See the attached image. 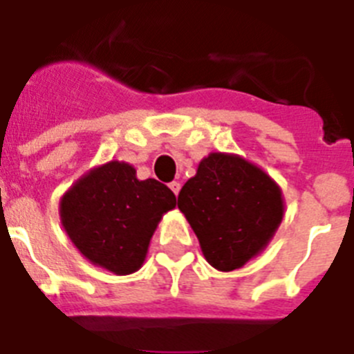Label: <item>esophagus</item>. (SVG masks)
<instances>
[{"mask_svg":"<svg viewBox=\"0 0 354 354\" xmlns=\"http://www.w3.org/2000/svg\"><path fill=\"white\" fill-rule=\"evenodd\" d=\"M169 189L173 190L174 194L178 196V192H180V189H181V183L180 181H171V183H169Z\"/></svg>","mask_w":354,"mask_h":354,"instance_id":"1","label":"esophagus"}]
</instances>
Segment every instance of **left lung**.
<instances>
[{
  "label": "left lung",
  "mask_w": 354,
  "mask_h": 354,
  "mask_svg": "<svg viewBox=\"0 0 354 354\" xmlns=\"http://www.w3.org/2000/svg\"><path fill=\"white\" fill-rule=\"evenodd\" d=\"M178 208L214 269H241L266 250L285 215L281 187L235 153H210L181 187Z\"/></svg>",
  "instance_id": "left-lung-1"
}]
</instances>
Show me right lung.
I'll use <instances>...</instances> for the list:
<instances>
[{
	"label": "right lung",
	"instance_id": "add662e5",
	"mask_svg": "<svg viewBox=\"0 0 354 354\" xmlns=\"http://www.w3.org/2000/svg\"><path fill=\"white\" fill-rule=\"evenodd\" d=\"M176 207L173 190L155 178L139 180L128 162L88 169L64 192L58 215L76 250L92 266L126 276L142 267L153 233Z\"/></svg>",
	"mask_w": 354,
	"mask_h": 354
}]
</instances>
